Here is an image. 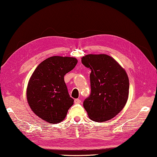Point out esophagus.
<instances>
[{"label":"esophagus","instance_id":"1","mask_svg":"<svg viewBox=\"0 0 157 157\" xmlns=\"http://www.w3.org/2000/svg\"><path fill=\"white\" fill-rule=\"evenodd\" d=\"M74 102H75V104H80V103H81V100H79L78 98L75 99L74 100Z\"/></svg>","mask_w":157,"mask_h":157}]
</instances>
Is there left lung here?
Returning a JSON list of instances; mask_svg holds the SVG:
<instances>
[{"label": "left lung", "mask_w": 157, "mask_h": 157, "mask_svg": "<svg viewBox=\"0 0 157 157\" xmlns=\"http://www.w3.org/2000/svg\"><path fill=\"white\" fill-rule=\"evenodd\" d=\"M82 63L91 69V92L84 101V107L92 121H108L121 111L128 101V75L114 59L106 55H86Z\"/></svg>", "instance_id": "8db88e82"}]
</instances>
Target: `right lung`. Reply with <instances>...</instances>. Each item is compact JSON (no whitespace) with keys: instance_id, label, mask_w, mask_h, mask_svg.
Wrapping results in <instances>:
<instances>
[{"instance_id":"add662e5","label":"right lung","mask_w":157,"mask_h":157,"mask_svg":"<svg viewBox=\"0 0 157 157\" xmlns=\"http://www.w3.org/2000/svg\"><path fill=\"white\" fill-rule=\"evenodd\" d=\"M78 60L54 56L36 67L28 85L27 99L31 109L40 118L58 123L65 118L73 105L64 81V75L75 67Z\"/></svg>"}]
</instances>
